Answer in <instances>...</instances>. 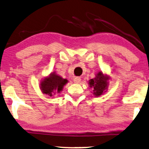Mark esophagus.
Returning <instances> with one entry per match:
<instances>
[{"mask_svg":"<svg viewBox=\"0 0 149 149\" xmlns=\"http://www.w3.org/2000/svg\"><path fill=\"white\" fill-rule=\"evenodd\" d=\"M80 81H81V78H80V77H75V78H74V83H75V84H78V83L80 82Z\"/></svg>","mask_w":149,"mask_h":149,"instance_id":"34e87169","label":"esophagus"}]
</instances>
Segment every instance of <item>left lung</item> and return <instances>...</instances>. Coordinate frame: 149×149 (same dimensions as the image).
I'll list each match as a JSON object with an SVG mask.
<instances>
[{"mask_svg": "<svg viewBox=\"0 0 149 149\" xmlns=\"http://www.w3.org/2000/svg\"><path fill=\"white\" fill-rule=\"evenodd\" d=\"M109 77L107 75H104L102 72H98L96 75V77L89 80L90 87L93 88L94 95L98 96L102 95L104 91L107 88L108 80Z\"/></svg>", "mask_w": 149, "mask_h": 149, "instance_id": "1", "label": "left lung"}]
</instances>
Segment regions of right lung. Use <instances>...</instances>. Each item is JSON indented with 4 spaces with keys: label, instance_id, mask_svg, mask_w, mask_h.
Here are the masks:
<instances>
[{
    "label": "right lung",
    "instance_id": "obj_1",
    "mask_svg": "<svg viewBox=\"0 0 149 149\" xmlns=\"http://www.w3.org/2000/svg\"><path fill=\"white\" fill-rule=\"evenodd\" d=\"M68 81V79L62 78L59 75L55 74V72L51 73L49 77H46L42 81L40 88L44 94L53 96L56 93H60Z\"/></svg>",
    "mask_w": 149,
    "mask_h": 149
}]
</instances>
